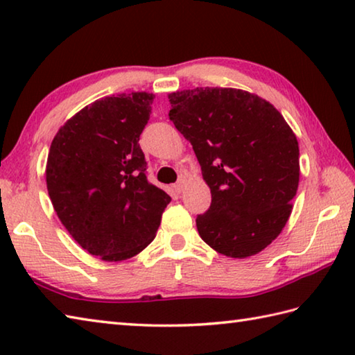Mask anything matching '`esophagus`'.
Instances as JSON below:
<instances>
[{"label": "esophagus", "mask_w": 355, "mask_h": 355, "mask_svg": "<svg viewBox=\"0 0 355 355\" xmlns=\"http://www.w3.org/2000/svg\"><path fill=\"white\" fill-rule=\"evenodd\" d=\"M186 180H188V177H186V175H180L178 182H177V184H175V191H177V192H182V191H183V186H184V183H186Z\"/></svg>", "instance_id": "obj_1"}]
</instances>
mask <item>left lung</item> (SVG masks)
Instances as JSON below:
<instances>
[{
  "label": "left lung",
  "instance_id": "obj_1",
  "mask_svg": "<svg viewBox=\"0 0 355 355\" xmlns=\"http://www.w3.org/2000/svg\"><path fill=\"white\" fill-rule=\"evenodd\" d=\"M169 119L191 142L211 189L196 219L216 252L248 258L280 235L299 184V144L282 114L255 94L197 87L169 94Z\"/></svg>",
  "mask_w": 355,
  "mask_h": 355
}]
</instances>
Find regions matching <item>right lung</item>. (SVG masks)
I'll return each mask as SVG.
<instances>
[{
	"label": "right lung",
	"mask_w": 355,
	"mask_h": 355,
	"mask_svg": "<svg viewBox=\"0 0 355 355\" xmlns=\"http://www.w3.org/2000/svg\"><path fill=\"white\" fill-rule=\"evenodd\" d=\"M155 95L94 101L59 128L46 159V189L59 220L84 250L122 261L153 241L171 197L147 180L139 136Z\"/></svg>",
	"instance_id": "add662e5"
}]
</instances>
